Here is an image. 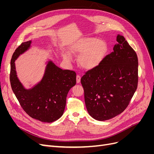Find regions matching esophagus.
Masks as SVG:
<instances>
[{"mask_svg":"<svg viewBox=\"0 0 154 154\" xmlns=\"http://www.w3.org/2000/svg\"><path fill=\"white\" fill-rule=\"evenodd\" d=\"M80 80H81V77L80 75H77L76 76V82L78 83H79L80 82Z\"/></svg>","mask_w":154,"mask_h":154,"instance_id":"esophagus-1","label":"esophagus"}]
</instances>
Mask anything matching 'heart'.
I'll list each match as a JSON object with an SVG mask.
<instances>
[{"instance_id":"heart-1","label":"heart","mask_w":154,"mask_h":154,"mask_svg":"<svg viewBox=\"0 0 154 154\" xmlns=\"http://www.w3.org/2000/svg\"><path fill=\"white\" fill-rule=\"evenodd\" d=\"M109 47L103 39L95 37H87L81 40L72 48L71 52L80 55L79 63L85 70H92L98 67L103 62L108 53ZM65 58L71 59V56L67 54Z\"/></svg>"}]
</instances>
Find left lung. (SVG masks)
Wrapping results in <instances>:
<instances>
[{"instance_id": "obj_1", "label": "left lung", "mask_w": 154, "mask_h": 154, "mask_svg": "<svg viewBox=\"0 0 154 154\" xmlns=\"http://www.w3.org/2000/svg\"><path fill=\"white\" fill-rule=\"evenodd\" d=\"M113 52L81 78L86 108L92 118L105 121L125 110L138 83V59L124 36L118 35Z\"/></svg>"}]
</instances>
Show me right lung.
I'll use <instances>...</instances> for the list:
<instances>
[{"mask_svg":"<svg viewBox=\"0 0 154 154\" xmlns=\"http://www.w3.org/2000/svg\"><path fill=\"white\" fill-rule=\"evenodd\" d=\"M32 40L22 43L14 52L11 60L10 83L17 100L26 112L42 122L51 123L62 117L66 105V97L76 85V72L63 70L51 60L45 62L41 80L31 88H26L16 71L15 61L31 48Z\"/></svg>","mask_w":154,"mask_h":154,"instance_id":"1","label":"right lung"}]
</instances>
